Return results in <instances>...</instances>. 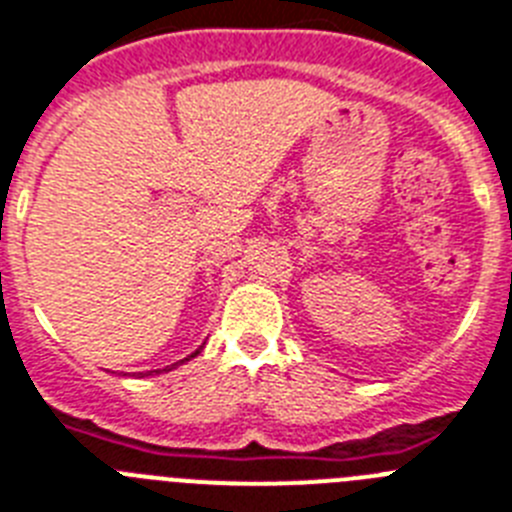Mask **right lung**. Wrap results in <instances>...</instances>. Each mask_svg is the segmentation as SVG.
Instances as JSON below:
<instances>
[{"label": "right lung", "instance_id": "obj_1", "mask_svg": "<svg viewBox=\"0 0 512 512\" xmlns=\"http://www.w3.org/2000/svg\"><path fill=\"white\" fill-rule=\"evenodd\" d=\"M200 349H203V346H200ZM200 349H197V351H192V354L187 356V359H182V362H190V359H195V356L200 354ZM182 362H176V364H182ZM176 364H174V367H176ZM174 367H171V369H174ZM171 369H166V372H171ZM153 372H161V369H153Z\"/></svg>", "mask_w": 512, "mask_h": 512}]
</instances>
